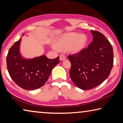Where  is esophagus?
Listing matches in <instances>:
<instances>
[{
    "instance_id": "1",
    "label": "esophagus",
    "mask_w": 123,
    "mask_h": 123,
    "mask_svg": "<svg viewBox=\"0 0 123 123\" xmlns=\"http://www.w3.org/2000/svg\"><path fill=\"white\" fill-rule=\"evenodd\" d=\"M66 59V57L65 55H61L60 56V61H64V60H65Z\"/></svg>"
}]
</instances>
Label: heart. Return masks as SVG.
Here are the masks:
<instances>
[{"label":"heart","instance_id":"1","mask_svg":"<svg viewBox=\"0 0 123 123\" xmlns=\"http://www.w3.org/2000/svg\"><path fill=\"white\" fill-rule=\"evenodd\" d=\"M87 43L86 35L75 32L65 33L55 40L54 46L58 50L67 49L73 55L80 54L85 49Z\"/></svg>","mask_w":123,"mask_h":123}]
</instances>
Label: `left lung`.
I'll list each match as a JSON object with an SVG mask.
<instances>
[{
    "label": "left lung",
    "mask_w": 123,
    "mask_h": 123,
    "mask_svg": "<svg viewBox=\"0 0 123 123\" xmlns=\"http://www.w3.org/2000/svg\"><path fill=\"white\" fill-rule=\"evenodd\" d=\"M93 41L82 52L68 56L71 63L69 75L79 89L90 90L108 77L113 65L112 45L105 36L91 31Z\"/></svg>",
    "instance_id": "8db88e82"
}]
</instances>
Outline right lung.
I'll return each instance as SVG.
<instances>
[{"mask_svg":"<svg viewBox=\"0 0 123 123\" xmlns=\"http://www.w3.org/2000/svg\"><path fill=\"white\" fill-rule=\"evenodd\" d=\"M21 40L22 37L9 49L6 57L7 71L11 79L19 87L25 90L37 89L48 80L53 68L60 62L59 57L49 59L43 55L34 58H25L20 52Z\"/></svg>","mask_w":123,"mask_h":123,"instance_id":"1","label":"right lung"}]
</instances>
